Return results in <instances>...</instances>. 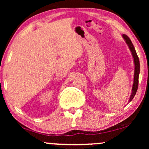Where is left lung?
<instances>
[{"label": "left lung", "instance_id": "1", "mask_svg": "<svg viewBox=\"0 0 149 149\" xmlns=\"http://www.w3.org/2000/svg\"><path fill=\"white\" fill-rule=\"evenodd\" d=\"M123 37L125 39V42H127L128 47H129L130 51H131L132 56H133L134 58V64H135V72H134V84H133V87H132V93L131 96H130L129 102H131L132 99L134 98V97L135 96L136 91L138 90V78H139V73H140V61L139 58L137 56V54H136V52L135 50V48L132 44L131 40L130 39V38L128 37L127 35L125 34H123Z\"/></svg>", "mask_w": 149, "mask_h": 149}]
</instances>
